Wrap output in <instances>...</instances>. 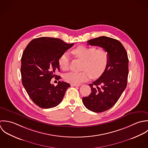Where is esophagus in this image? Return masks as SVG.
I'll return each instance as SVG.
<instances>
[{"mask_svg":"<svg viewBox=\"0 0 148 148\" xmlns=\"http://www.w3.org/2000/svg\"><path fill=\"white\" fill-rule=\"evenodd\" d=\"M71 86H79L80 85H77V84H71Z\"/></svg>","mask_w":148,"mask_h":148,"instance_id":"esophagus-1","label":"esophagus"}]
</instances>
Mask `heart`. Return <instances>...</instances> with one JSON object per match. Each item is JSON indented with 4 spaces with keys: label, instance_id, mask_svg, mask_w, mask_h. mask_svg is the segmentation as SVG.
<instances>
[{
    "label": "heart",
    "instance_id": "b5f03b06",
    "mask_svg": "<svg viewBox=\"0 0 148 148\" xmlns=\"http://www.w3.org/2000/svg\"><path fill=\"white\" fill-rule=\"evenodd\" d=\"M71 53L77 58L82 60L80 72H70L66 74L64 80L72 84H80L91 77L96 79L100 77L108 66L109 54L104 47L79 46L71 50ZM70 59L66 53L62 54L58 59L59 67L64 71L69 67Z\"/></svg>",
    "mask_w": 148,
    "mask_h": 148
}]
</instances>
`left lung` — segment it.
<instances>
[{"mask_svg": "<svg viewBox=\"0 0 148 148\" xmlns=\"http://www.w3.org/2000/svg\"><path fill=\"white\" fill-rule=\"evenodd\" d=\"M89 45L105 48L109 60L103 74L89 84L91 92L83 97L85 106L89 110L101 113L112 108L126 88L129 71V59L125 49L117 39L99 36L88 41Z\"/></svg>", "mask_w": 148, "mask_h": 148, "instance_id": "obj_1", "label": "left lung"}]
</instances>
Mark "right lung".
Wrapping results in <instances>:
<instances>
[{
	"instance_id": "add662e5",
	"label": "right lung",
	"mask_w": 148,
	"mask_h": 148,
	"mask_svg": "<svg viewBox=\"0 0 148 148\" xmlns=\"http://www.w3.org/2000/svg\"><path fill=\"white\" fill-rule=\"evenodd\" d=\"M74 43L67 44L58 38L40 37L34 39L25 49L21 59L22 84L31 100L39 107L49 109L57 106L62 101L70 85L58 82L55 86L50 83L59 71L58 59Z\"/></svg>"
}]
</instances>
